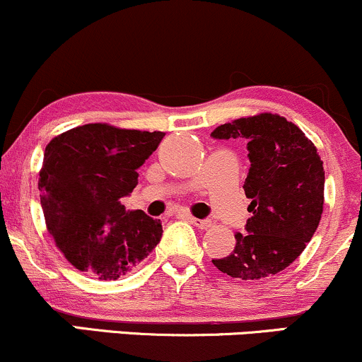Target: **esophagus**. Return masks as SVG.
Listing matches in <instances>:
<instances>
[{
  "label": "esophagus",
  "instance_id": "34e87169",
  "mask_svg": "<svg viewBox=\"0 0 362 362\" xmlns=\"http://www.w3.org/2000/svg\"><path fill=\"white\" fill-rule=\"evenodd\" d=\"M190 223L195 224L197 228H201V230H207V228H211V224H213L211 219H197V218H190Z\"/></svg>",
  "mask_w": 362,
  "mask_h": 362
}]
</instances>
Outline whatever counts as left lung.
I'll use <instances>...</instances> for the list:
<instances>
[{
	"label": "left lung",
	"instance_id": "8db88e82",
	"mask_svg": "<svg viewBox=\"0 0 362 362\" xmlns=\"http://www.w3.org/2000/svg\"><path fill=\"white\" fill-rule=\"evenodd\" d=\"M211 136L247 141L250 170L243 189L252 201L247 233H236L233 252L213 264L242 281L284 271L305 250L323 213L325 172L317 148L296 124L269 112L223 124Z\"/></svg>",
	"mask_w": 362,
	"mask_h": 362
}]
</instances>
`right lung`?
I'll use <instances>...</instances> for the list:
<instances>
[{"label": "right lung", "mask_w": 362, "mask_h": 362, "mask_svg": "<svg viewBox=\"0 0 362 362\" xmlns=\"http://www.w3.org/2000/svg\"><path fill=\"white\" fill-rule=\"evenodd\" d=\"M165 132L85 124L45 146L39 190L45 224L71 265L115 281L160 243V219L126 211L120 199L138 185V168Z\"/></svg>", "instance_id": "1"}]
</instances>
